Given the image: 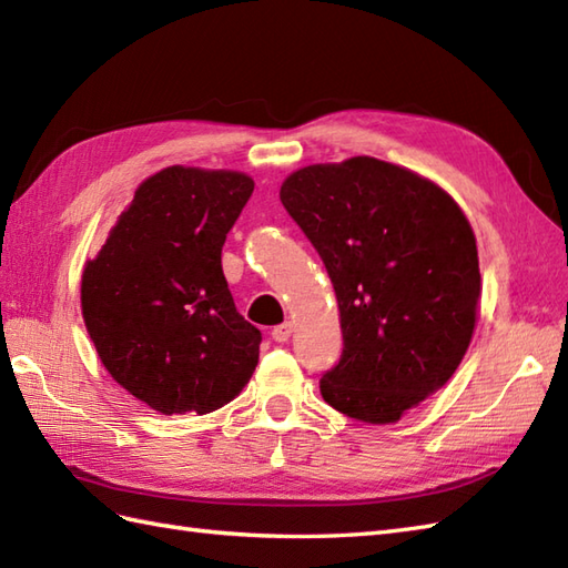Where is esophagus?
Here are the masks:
<instances>
[{
    "label": "esophagus",
    "mask_w": 568,
    "mask_h": 568,
    "mask_svg": "<svg viewBox=\"0 0 568 568\" xmlns=\"http://www.w3.org/2000/svg\"><path fill=\"white\" fill-rule=\"evenodd\" d=\"M293 332H295V326L290 324V322H285L281 326H275L273 332H271V336H273V341H278V344H285V341L293 336Z\"/></svg>",
    "instance_id": "34e87169"
}]
</instances>
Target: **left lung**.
I'll list each match as a JSON object with an SVG mask.
<instances>
[{"label": "left lung", "instance_id": "1", "mask_svg": "<svg viewBox=\"0 0 568 568\" xmlns=\"http://www.w3.org/2000/svg\"><path fill=\"white\" fill-rule=\"evenodd\" d=\"M281 201L338 302L344 353L320 379L324 402L365 424H397L469 348L481 297L469 220L438 183L375 156L302 166Z\"/></svg>", "mask_w": 568, "mask_h": 568}]
</instances>
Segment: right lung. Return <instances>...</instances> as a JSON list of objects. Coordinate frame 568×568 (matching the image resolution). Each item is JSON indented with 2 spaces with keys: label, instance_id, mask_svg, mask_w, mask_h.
Listing matches in <instances>:
<instances>
[{
  "label": "right lung",
  "instance_id": "1",
  "mask_svg": "<svg viewBox=\"0 0 568 568\" xmlns=\"http://www.w3.org/2000/svg\"><path fill=\"white\" fill-rule=\"evenodd\" d=\"M252 191L242 171L166 166L84 263L82 316L103 367L164 416L215 412L256 371L261 332L222 273V244Z\"/></svg>",
  "mask_w": 568,
  "mask_h": 568
}]
</instances>
